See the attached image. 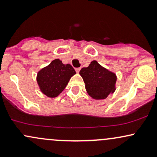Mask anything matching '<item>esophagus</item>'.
Instances as JSON below:
<instances>
[{"label":"esophagus","mask_w":157,"mask_h":157,"mask_svg":"<svg viewBox=\"0 0 157 157\" xmlns=\"http://www.w3.org/2000/svg\"><path fill=\"white\" fill-rule=\"evenodd\" d=\"M75 71H76L77 73H79L80 71V68H75Z\"/></svg>","instance_id":"obj_1"}]
</instances>
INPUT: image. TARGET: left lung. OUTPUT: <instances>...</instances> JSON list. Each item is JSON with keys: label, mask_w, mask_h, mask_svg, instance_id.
<instances>
[{"label": "left lung", "mask_w": 157, "mask_h": 157, "mask_svg": "<svg viewBox=\"0 0 157 157\" xmlns=\"http://www.w3.org/2000/svg\"><path fill=\"white\" fill-rule=\"evenodd\" d=\"M80 75L86 84V89L95 100L105 99L115 91L117 77L94 60L88 67L80 70Z\"/></svg>", "instance_id": "left-lung-1"}]
</instances>
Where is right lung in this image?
<instances>
[{"label":"right lung","mask_w":157,"mask_h":157,"mask_svg":"<svg viewBox=\"0 0 157 157\" xmlns=\"http://www.w3.org/2000/svg\"><path fill=\"white\" fill-rule=\"evenodd\" d=\"M75 74L76 71L71 65H65L59 59H55L39 71L37 81L45 95L55 97L63 91L70 78Z\"/></svg>","instance_id":"1"}]
</instances>
